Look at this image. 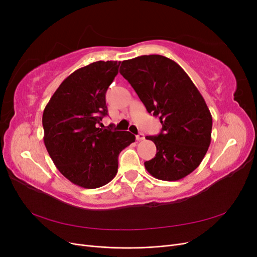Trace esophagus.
<instances>
[{
  "label": "esophagus",
  "instance_id": "obj_1",
  "mask_svg": "<svg viewBox=\"0 0 257 257\" xmlns=\"http://www.w3.org/2000/svg\"><path fill=\"white\" fill-rule=\"evenodd\" d=\"M136 139L137 141H143V139H145V135L143 133H138L136 135Z\"/></svg>",
  "mask_w": 257,
  "mask_h": 257
}]
</instances>
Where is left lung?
<instances>
[{"instance_id": "8db88e82", "label": "left lung", "mask_w": 257, "mask_h": 257, "mask_svg": "<svg viewBox=\"0 0 257 257\" xmlns=\"http://www.w3.org/2000/svg\"><path fill=\"white\" fill-rule=\"evenodd\" d=\"M120 74L162 123L158 136H146L157 146L155 157L145 162L148 173L164 181L190 175L205 158L212 130L211 113L195 84L180 65L160 54L123 61Z\"/></svg>"}]
</instances>
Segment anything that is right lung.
Wrapping results in <instances>:
<instances>
[{"instance_id": "right-lung-1", "label": "right lung", "mask_w": 257, "mask_h": 257, "mask_svg": "<svg viewBox=\"0 0 257 257\" xmlns=\"http://www.w3.org/2000/svg\"><path fill=\"white\" fill-rule=\"evenodd\" d=\"M120 62L97 61L60 84L43 113L44 143L59 172L72 183L96 189L118 173L120 152L135 142L127 131L100 128L108 114L106 91Z\"/></svg>"}]
</instances>
